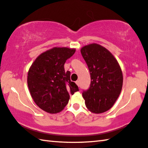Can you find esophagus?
<instances>
[{"label": "esophagus", "instance_id": "34e87169", "mask_svg": "<svg viewBox=\"0 0 148 148\" xmlns=\"http://www.w3.org/2000/svg\"><path fill=\"white\" fill-rule=\"evenodd\" d=\"M76 84H77V86H78V87L79 86V82L78 80H77V81H76Z\"/></svg>", "mask_w": 148, "mask_h": 148}]
</instances>
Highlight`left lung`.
<instances>
[{
  "label": "left lung",
  "instance_id": "left-lung-1",
  "mask_svg": "<svg viewBox=\"0 0 148 148\" xmlns=\"http://www.w3.org/2000/svg\"><path fill=\"white\" fill-rule=\"evenodd\" d=\"M91 75V84L82 95L89 111L101 114L113 106L121 93L123 74L116 58L107 49L91 44L81 49Z\"/></svg>",
  "mask_w": 148,
  "mask_h": 148
}]
</instances>
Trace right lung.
I'll list each match as a JSON object with an SVG mask.
<instances>
[{"label":"right lung","instance_id":"1","mask_svg":"<svg viewBox=\"0 0 148 148\" xmlns=\"http://www.w3.org/2000/svg\"><path fill=\"white\" fill-rule=\"evenodd\" d=\"M76 49L55 47L41 53L30 67L27 76L30 93L40 108L49 114L61 112L68 104L70 94L78 91L71 80V72L64 64Z\"/></svg>","mask_w":148,"mask_h":148}]
</instances>
